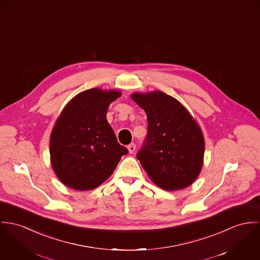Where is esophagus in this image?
<instances>
[{
	"label": "esophagus",
	"instance_id": "esophagus-1",
	"mask_svg": "<svg viewBox=\"0 0 260 260\" xmlns=\"http://www.w3.org/2000/svg\"><path fill=\"white\" fill-rule=\"evenodd\" d=\"M127 149H128V152H129V153H134L135 150H136V144H128V145H127Z\"/></svg>",
	"mask_w": 260,
	"mask_h": 260
}]
</instances>
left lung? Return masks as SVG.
Here are the masks:
<instances>
[{"label":"left lung","instance_id":"left-lung-1","mask_svg":"<svg viewBox=\"0 0 260 260\" xmlns=\"http://www.w3.org/2000/svg\"><path fill=\"white\" fill-rule=\"evenodd\" d=\"M132 99L147 116V135L137 154L144 171L162 189L189 186L203 162L200 125L177 100L162 91L135 92Z\"/></svg>","mask_w":260,"mask_h":260}]
</instances>
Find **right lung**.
<instances>
[{"label":"right lung","instance_id":"add662e5","mask_svg":"<svg viewBox=\"0 0 260 260\" xmlns=\"http://www.w3.org/2000/svg\"><path fill=\"white\" fill-rule=\"evenodd\" d=\"M120 95V90L94 87L64 107L50 140L52 167L64 185L76 190L98 187L127 153L107 120L110 104Z\"/></svg>","mask_w":260,"mask_h":260}]
</instances>
